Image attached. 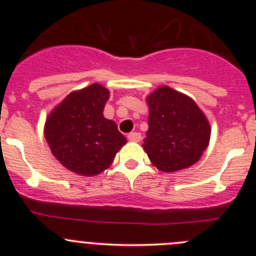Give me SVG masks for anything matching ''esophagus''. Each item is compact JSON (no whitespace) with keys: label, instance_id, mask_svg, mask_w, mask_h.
I'll list each match as a JSON object with an SVG mask.
<instances>
[{"label":"esophagus","instance_id":"esophagus-1","mask_svg":"<svg viewBox=\"0 0 256 256\" xmlns=\"http://www.w3.org/2000/svg\"><path fill=\"white\" fill-rule=\"evenodd\" d=\"M128 138L131 141V142H140V141H141V134L130 132L128 135Z\"/></svg>","mask_w":256,"mask_h":256}]
</instances>
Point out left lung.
<instances>
[{
  "instance_id": "1",
  "label": "left lung",
  "mask_w": 256,
  "mask_h": 256,
  "mask_svg": "<svg viewBox=\"0 0 256 256\" xmlns=\"http://www.w3.org/2000/svg\"><path fill=\"white\" fill-rule=\"evenodd\" d=\"M146 102L148 130L142 146L152 164L164 172L194 164L210 138V125L194 100L164 85Z\"/></svg>"
}]
</instances>
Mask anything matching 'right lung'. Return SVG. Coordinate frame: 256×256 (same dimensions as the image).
<instances>
[{
	"instance_id": "obj_1",
	"label": "right lung",
	"mask_w": 256,
	"mask_h": 256,
	"mask_svg": "<svg viewBox=\"0 0 256 256\" xmlns=\"http://www.w3.org/2000/svg\"><path fill=\"white\" fill-rule=\"evenodd\" d=\"M109 96V90L95 82L70 92L46 120L44 136L53 156L80 176L109 168L128 142L116 124L102 115Z\"/></svg>"
}]
</instances>
